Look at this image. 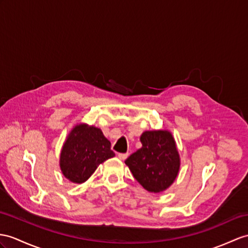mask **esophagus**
Listing matches in <instances>:
<instances>
[{
  "mask_svg": "<svg viewBox=\"0 0 248 248\" xmlns=\"http://www.w3.org/2000/svg\"><path fill=\"white\" fill-rule=\"evenodd\" d=\"M127 156H128V154H119L118 155V158L122 161H124L126 158H127Z\"/></svg>",
  "mask_w": 248,
  "mask_h": 248,
  "instance_id": "1",
  "label": "esophagus"
}]
</instances>
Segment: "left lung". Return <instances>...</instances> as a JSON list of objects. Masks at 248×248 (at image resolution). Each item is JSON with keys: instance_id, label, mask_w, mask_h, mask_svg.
<instances>
[{"instance_id": "1", "label": "left lung", "mask_w": 248, "mask_h": 248, "mask_svg": "<svg viewBox=\"0 0 248 248\" xmlns=\"http://www.w3.org/2000/svg\"><path fill=\"white\" fill-rule=\"evenodd\" d=\"M142 147L125 161L136 180L150 192L170 188L177 179L181 159L170 130H146L140 137Z\"/></svg>"}]
</instances>
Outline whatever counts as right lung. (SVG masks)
<instances>
[{
  "label": "right lung",
  "instance_id": "add662e5",
  "mask_svg": "<svg viewBox=\"0 0 248 248\" xmlns=\"http://www.w3.org/2000/svg\"><path fill=\"white\" fill-rule=\"evenodd\" d=\"M114 156L110 142L93 125L78 123L69 131L60 154V168L70 182L81 184L96 168Z\"/></svg>",
  "mask_w": 248,
  "mask_h": 248
}]
</instances>
